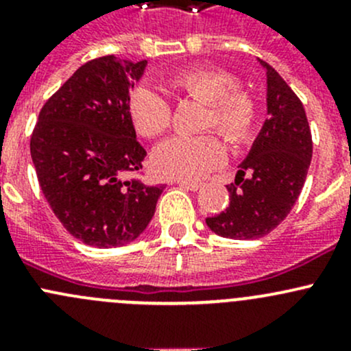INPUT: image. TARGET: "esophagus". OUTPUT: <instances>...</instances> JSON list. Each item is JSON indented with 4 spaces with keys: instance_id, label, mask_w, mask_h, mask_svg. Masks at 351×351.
I'll return each mask as SVG.
<instances>
[{
    "instance_id": "34e87169",
    "label": "esophagus",
    "mask_w": 351,
    "mask_h": 351,
    "mask_svg": "<svg viewBox=\"0 0 351 351\" xmlns=\"http://www.w3.org/2000/svg\"><path fill=\"white\" fill-rule=\"evenodd\" d=\"M176 185H180V186H182V189H186V190H192V192H197V190L202 186V183L189 182V180H176Z\"/></svg>"
}]
</instances>
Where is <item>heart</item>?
I'll return each mask as SVG.
<instances>
[{"label":"heart","mask_w":351,"mask_h":351,"mask_svg":"<svg viewBox=\"0 0 351 351\" xmlns=\"http://www.w3.org/2000/svg\"><path fill=\"white\" fill-rule=\"evenodd\" d=\"M168 86L180 97L205 104L202 130H217L232 146L253 139L258 108L253 95L236 84L231 73L219 67L195 66L173 74ZM129 113L144 137L162 136L173 125V107L151 86H137L130 93ZM226 146L215 134L197 137L176 136L156 147L154 171L162 178L198 180L226 161Z\"/></svg>","instance_id":"obj_1"}]
</instances>
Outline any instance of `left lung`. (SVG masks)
I'll return each instance as SVG.
<instances>
[{
  "mask_svg": "<svg viewBox=\"0 0 351 351\" xmlns=\"http://www.w3.org/2000/svg\"><path fill=\"white\" fill-rule=\"evenodd\" d=\"M260 62L267 69L268 119L228 185L226 210L205 219L215 234L229 239H258L274 231L299 198L313 158L302 101L274 67Z\"/></svg>",
  "mask_w": 351,
  "mask_h": 351,
  "instance_id": "1",
  "label": "left lung"
}]
</instances>
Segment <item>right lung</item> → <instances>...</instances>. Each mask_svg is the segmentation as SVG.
Returning a JSON list of instances; mask_svg holds the SVG:
<instances>
[{"instance_id": "add662e5", "label": "right lung", "mask_w": 351, "mask_h": 351, "mask_svg": "<svg viewBox=\"0 0 351 351\" xmlns=\"http://www.w3.org/2000/svg\"><path fill=\"white\" fill-rule=\"evenodd\" d=\"M146 61H88L49 98L30 137L45 200L66 231L88 246L129 244L147 228L165 185L125 180L143 168L129 113L130 88Z\"/></svg>"}]
</instances>
